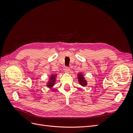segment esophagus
<instances>
[{
    "label": "esophagus",
    "instance_id": "obj_1",
    "mask_svg": "<svg viewBox=\"0 0 133 133\" xmlns=\"http://www.w3.org/2000/svg\"><path fill=\"white\" fill-rule=\"evenodd\" d=\"M64 70H65V72L66 73H69V71H70V68H68V67H66L65 68V69H64Z\"/></svg>",
    "mask_w": 133,
    "mask_h": 133
}]
</instances>
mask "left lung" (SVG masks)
Here are the masks:
<instances>
[{
    "instance_id": "obj_1",
    "label": "left lung",
    "mask_w": 133,
    "mask_h": 133,
    "mask_svg": "<svg viewBox=\"0 0 133 133\" xmlns=\"http://www.w3.org/2000/svg\"><path fill=\"white\" fill-rule=\"evenodd\" d=\"M78 76V80L79 84L82 87H86L88 84L87 80L85 79V78L84 77V75L81 72L77 74Z\"/></svg>"
}]
</instances>
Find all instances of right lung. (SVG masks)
<instances>
[{
	"instance_id": "obj_1",
	"label": "right lung",
	"mask_w": 133,
	"mask_h": 133,
	"mask_svg": "<svg viewBox=\"0 0 133 133\" xmlns=\"http://www.w3.org/2000/svg\"><path fill=\"white\" fill-rule=\"evenodd\" d=\"M57 73H51L49 76V79H48V81L47 82V83L46 84V86L50 88V89H52L53 87L54 86L56 82V79H57Z\"/></svg>"
}]
</instances>
